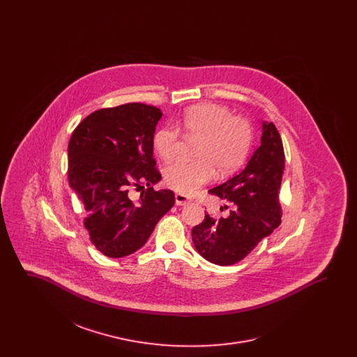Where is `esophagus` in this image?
<instances>
[{
    "label": "esophagus",
    "mask_w": 357,
    "mask_h": 357,
    "mask_svg": "<svg viewBox=\"0 0 357 357\" xmlns=\"http://www.w3.org/2000/svg\"><path fill=\"white\" fill-rule=\"evenodd\" d=\"M190 202H191V199L185 194H181V192L175 194V204H176V206H183V204H190Z\"/></svg>",
    "instance_id": "obj_1"
}]
</instances>
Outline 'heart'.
I'll return each mask as SVG.
<instances>
[{
    "mask_svg": "<svg viewBox=\"0 0 357 357\" xmlns=\"http://www.w3.org/2000/svg\"><path fill=\"white\" fill-rule=\"evenodd\" d=\"M178 128L187 140H199L195 162H175L165 169L167 186L182 194H192L214 176L229 175L246 160L253 143V128L249 120L233 116V112L221 104L204 102L188 108L178 120ZM158 156L174 160L182 147V136L175 127H162L153 137Z\"/></svg>",
    "mask_w": 357,
    "mask_h": 357,
    "instance_id": "heart-1",
    "label": "heart"
}]
</instances>
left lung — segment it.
<instances>
[{
	"mask_svg": "<svg viewBox=\"0 0 357 357\" xmlns=\"http://www.w3.org/2000/svg\"><path fill=\"white\" fill-rule=\"evenodd\" d=\"M285 170L281 136L273 123H262L261 146L248 166L227 182L208 190L225 201L229 213L215 220L208 214L197 225L191 237L204 259L221 265H234L249 255L262 238L281 223L278 190Z\"/></svg>",
	"mask_w": 357,
	"mask_h": 357,
	"instance_id": "obj_1",
	"label": "left lung"
}]
</instances>
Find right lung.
Segmentation results:
<instances>
[{
  "mask_svg": "<svg viewBox=\"0 0 357 357\" xmlns=\"http://www.w3.org/2000/svg\"><path fill=\"white\" fill-rule=\"evenodd\" d=\"M162 115L159 108L142 102L102 108L88 115L70 136L69 186L84 204L91 242L109 258L135 253L175 204L171 190L151 187L162 179L153 156ZM143 183L149 188L132 202L129 188Z\"/></svg>",
  "mask_w": 357,
  "mask_h": 357,
  "instance_id": "add662e5",
  "label": "right lung"
}]
</instances>
